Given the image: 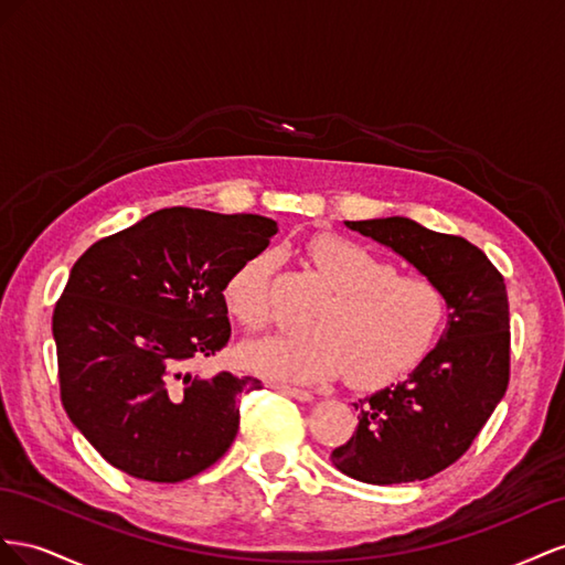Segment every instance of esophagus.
<instances>
[{
	"label": "esophagus",
	"instance_id": "obj_1",
	"mask_svg": "<svg viewBox=\"0 0 565 565\" xmlns=\"http://www.w3.org/2000/svg\"><path fill=\"white\" fill-rule=\"evenodd\" d=\"M274 388L281 391V393H286V395H291V397H296V399H300V402H312V393H310V391H305V388H296V385L274 383Z\"/></svg>",
	"mask_w": 565,
	"mask_h": 565
}]
</instances>
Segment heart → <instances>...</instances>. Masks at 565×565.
Masks as SVG:
<instances>
[{"label":"heart","instance_id":"1","mask_svg":"<svg viewBox=\"0 0 565 565\" xmlns=\"http://www.w3.org/2000/svg\"><path fill=\"white\" fill-rule=\"evenodd\" d=\"M308 255L333 298L312 321L310 335H265L241 348L250 372L279 381L343 376L360 385L391 381L433 343L445 319V294L428 277L397 274V267L343 236H317ZM274 255L255 253L222 288L227 312L246 329L269 319Z\"/></svg>","mask_w":565,"mask_h":565}]
</instances>
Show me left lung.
<instances>
[{
  "label": "left lung",
  "mask_w": 565,
  "mask_h": 565,
  "mask_svg": "<svg viewBox=\"0 0 565 565\" xmlns=\"http://www.w3.org/2000/svg\"><path fill=\"white\" fill-rule=\"evenodd\" d=\"M405 257L443 288L447 329L414 372L360 402L358 430L331 461L369 486L426 480L471 447L509 385V298L504 277L469 241L409 217L345 222Z\"/></svg>",
  "instance_id": "1"
}]
</instances>
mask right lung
Instances as JSON below:
<instances>
[{
  "label": "right lung",
  "instance_id": "obj_1",
  "mask_svg": "<svg viewBox=\"0 0 565 565\" xmlns=\"http://www.w3.org/2000/svg\"><path fill=\"white\" fill-rule=\"evenodd\" d=\"M277 222L163 207L96 241L54 308L61 402L110 466L151 482L205 471L232 447L253 376L189 372L230 343L222 288Z\"/></svg>",
  "mask_w": 565,
  "mask_h": 565
}]
</instances>
